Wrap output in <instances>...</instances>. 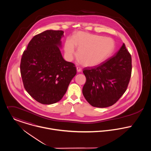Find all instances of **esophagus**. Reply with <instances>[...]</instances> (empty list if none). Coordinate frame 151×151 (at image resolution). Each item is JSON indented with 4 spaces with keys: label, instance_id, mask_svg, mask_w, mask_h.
I'll use <instances>...</instances> for the list:
<instances>
[{
    "label": "esophagus",
    "instance_id": "1",
    "mask_svg": "<svg viewBox=\"0 0 151 151\" xmlns=\"http://www.w3.org/2000/svg\"><path fill=\"white\" fill-rule=\"evenodd\" d=\"M77 71L78 72H81V71H82V68H81L80 67L77 66Z\"/></svg>",
    "mask_w": 151,
    "mask_h": 151
}]
</instances>
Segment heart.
<instances>
[{
	"instance_id": "heart-1",
	"label": "heart",
	"mask_w": 151,
	"mask_h": 151,
	"mask_svg": "<svg viewBox=\"0 0 151 151\" xmlns=\"http://www.w3.org/2000/svg\"><path fill=\"white\" fill-rule=\"evenodd\" d=\"M114 41L110 37L79 32L71 39L68 38L64 46L65 55L71 59L78 47L77 56L82 63L95 66L102 63L111 54L114 49Z\"/></svg>"
}]
</instances>
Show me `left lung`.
<instances>
[{
    "label": "left lung",
    "instance_id": "8db88e82",
    "mask_svg": "<svg viewBox=\"0 0 151 151\" xmlns=\"http://www.w3.org/2000/svg\"><path fill=\"white\" fill-rule=\"evenodd\" d=\"M131 56L125 44L100 65L86 67V82L83 93L92 106L106 108L114 105L124 94L131 75Z\"/></svg>",
    "mask_w": 151,
    "mask_h": 151
}]
</instances>
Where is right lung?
<instances>
[{
  "label": "right lung",
  "mask_w": 151,
  "mask_h": 151,
  "mask_svg": "<svg viewBox=\"0 0 151 151\" xmlns=\"http://www.w3.org/2000/svg\"><path fill=\"white\" fill-rule=\"evenodd\" d=\"M63 33L46 30L34 36L22 56L20 72L24 88L42 104L60 101L77 73L74 64L64 60L59 49Z\"/></svg>",
  "instance_id": "right-lung-1"
}]
</instances>
